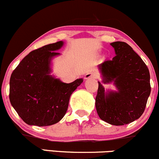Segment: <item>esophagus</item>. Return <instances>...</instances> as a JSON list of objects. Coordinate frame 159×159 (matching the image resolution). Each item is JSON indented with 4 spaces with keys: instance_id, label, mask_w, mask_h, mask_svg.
<instances>
[{
    "instance_id": "obj_1",
    "label": "esophagus",
    "mask_w": 159,
    "mask_h": 159,
    "mask_svg": "<svg viewBox=\"0 0 159 159\" xmlns=\"http://www.w3.org/2000/svg\"><path fill=\"white\" fill-rule=\"evenodd\" d=\"M98 75L96 72H89L84 75L85 79H89V78H98Z\"/></svg>"
}]
</instances>
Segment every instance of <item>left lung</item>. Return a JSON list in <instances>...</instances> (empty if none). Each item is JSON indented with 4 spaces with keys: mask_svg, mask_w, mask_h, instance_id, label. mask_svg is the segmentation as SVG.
I'll return each instance as SVG.
<instances>
[{
    "mask_svg": "<svg viewBox=\"0 0 159 159\" xmlns=\"http://www.w3.org/2000/svg\"><path fill=\"white\" fill-rule=\"evenodd\" d=\"M115 55L98 66L102 81H98L96 108L100 119L123 125L139 119L151 92L147 65L132 47L124 42L111 43ZM112 83L116 91L105 90L102 83Z\"/></svg>",
    "mask_w": 159,
    "mask_h": 159,
    "instance_id": "1",
    "label": "left lung"
}]
</instances>
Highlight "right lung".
Here are the masks:
<instances>
[{
  "label": "right lung",
  "instance_id": "add662e5",
  "mask_svg": "<svg viewBox=\"0 0 159 159\" xmlns=\"http://www.w3.org/2000/svg\"><path fill=\"white\" fill-rule=\"evenodd\" d=\"M63 41L29 53L12 72L10 101L20 117L30 125L47 126L62 120L71 95L83 82L66 84L52 75V61L60 53Z\"/></svg>",
  "mask_w": 159,
  "mask_h": 159
}]
</instances>
